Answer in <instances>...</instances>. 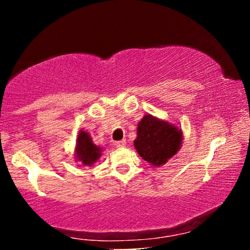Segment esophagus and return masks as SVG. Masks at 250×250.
Instances as JSON below:
<instances>
[{
    "instance_id": "1",
    "label": "esophagus",
    "mask_w": 250,
    "mask_h": 250,
    "mask_svg": "<svg viewBox=\"0 0 250 250\" xmlns=\"http://www.w3.org/2000/svg\"><path fill=\"white\" fill-rule=\"evenodd\" d=\"M115 146H116L117 148L125 147V140H122V141H117V142H115Z\"/></svg>"
}]
</instances>
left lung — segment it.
I'll return each instance as SVG.
<instances>
[{
    "mask_svg": "<svg viewBox=\"0 0 250 250\" xmlns=\"http://www.w3.org/2000/svg\"><path fill=\"white\" fill-rule=\"evenodd\" d=\"M182 140L180 128L148 114L137 125L134 147L145 161L161 167L180 150Z\"/></svg>",
    "mask_w": 250,
    "mask_h": 250,
    "instance_id": "8db88e82",
    "label": "left lung"
}]
</instances>
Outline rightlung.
Listing matches in <instances>:
<instances>
[{"instance_id":"obj_1","label":"right lung","mask_w":250,"mask_h":250,"mask_svg":"<svg viewBox=\"0 0 250 250\" xmlns=\"http://www.w3.org/2000/svg\"><path fill=\"white\" fill-rule=\"evenodd\" d=\"M102 148L94 145L90 135L87 131L80 130L77 135L76 147H75V159L81 166H93L97 160L101 157Z\"/></svg>"}]
</instances>
